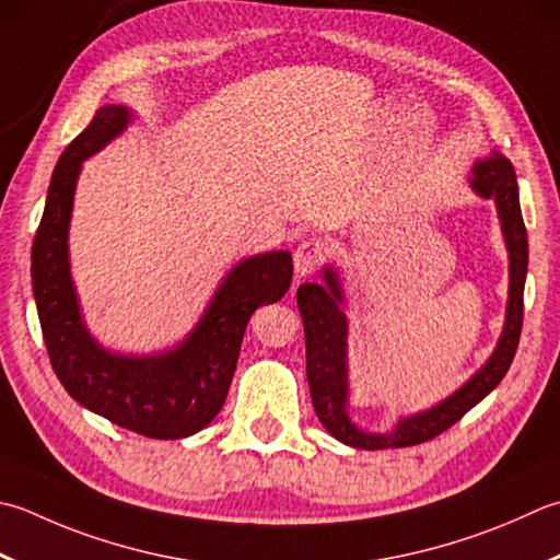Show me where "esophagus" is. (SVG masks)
<instances>
[{
  "label": "esophagus",
  "instance_id": "34e87169",
  "mask_svg": "<svg viewBox=\"0 0 560 560\" xmlns=\"http://www.w3.org/2000/svg\"><path fill=\"white\" fill-rule=\"evenodd\" d=\"M327 259V245L323 240H303V243L295 247L293 252V269L295 277H308V273H315L325 265Z\"/></svg>",
  "mask_w": 560,
  "mask_h": 560
}]
</instances>
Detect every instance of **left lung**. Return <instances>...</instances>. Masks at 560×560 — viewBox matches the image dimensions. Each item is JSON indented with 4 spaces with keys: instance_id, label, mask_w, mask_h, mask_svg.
Returning <instances> with one entry per match:
<instances>
[{
    "instance_id": "obj_1",
    "label": "left lung",
    "mask_w": 560,
    "mask_h": 560,
    "mask_svg": "<svg viewBox=\"0 0 560 560\" xmlns=\"http://www.w3.org/2000/svg\"><path fill=\"white\" fill-rule=\"evenodd\" d=\"M470 186L483 199H492L498 206L502 235L510 252V299L508 317L502 327L495 352L483 364V369L464 383L434 408L410 415L398 420L393 432H364L349 420V376H347V317L342 313V289L339 277L332 267L323 271L325 283H303L295 293L299 311L305 330V374H308L311 398L317 420L330 432L335 440L354 448H400L415 446L434 440L436 434L446 432L464 415L476 408L488 393L505 378L508 369L517 352L522 320H524V279H527L529 243L527 228L522 221L517 174L512 162L492 152L490 158L474 164V179Z\"/></svg>"
}]
</instances>
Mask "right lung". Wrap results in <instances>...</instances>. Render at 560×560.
Wrapping results in <instances>:
<instances>
[{"label": "right lung", "mask_w": 560, "mask_h": 560, "mask_svg": "<svg viewBox=\"0 0 560 560\" xmlns=\"http://www.w3.org/2000/svg\"><path fill=\"white\" fill-rule=\"evenodd\" d=\"M130 118L126 106H102L55 164L31 249L33 299L55 376L77 402L150 440H184L221 412L249 317L283 299L293 259L279 249L235 265L199 325L170 352L126 357L98 345L82 323L70 277L72 199L82 162L124 133Z\"/></svg>", "instance_id": "right-lung-1"}]
</instances>
